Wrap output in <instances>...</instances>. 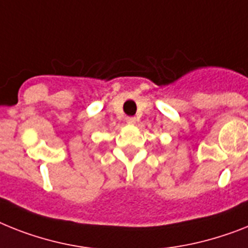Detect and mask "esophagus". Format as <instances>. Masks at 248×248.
<instances>
[{
  "label": "esophagus",
  "mask_w": 248,
  "mask_h": 248,
  "mask_svg": "<svg viewBox=\"0 0 248 248\" xmlns=\"http://www.w3.org/2000/svg\"><path fill=\"white\" fill-rule=\"evenodd\" d=\"M136 122L137 119L134 116H128V118H126V123H128V124H136Z\"/></svg>",
  "instance_id": "1"
}]
</instances>
